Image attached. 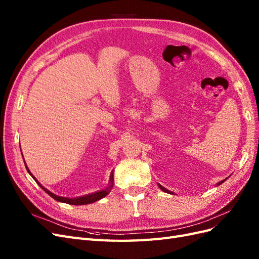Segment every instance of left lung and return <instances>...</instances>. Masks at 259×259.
<instances>
[{
  "label": "left lung",
  "instance_id": "1",
  "mask_svg": "<svg viewBox=\"0 0 259 259\" xmlns=\"http://www.w3.org/2000/svg\"><path fill=\"white\" fill-rule=\"evenodd\" d=\"M225 180H226V179H225ZM225 180H223V182H221V183H218V185H222V184H223V183L225 182ZM159 187H160V189H161V190H163L164 192H167V193H171L170 191H168L167 189H165V188H164V187H162L161 185H159ZM171 194H173V193H171Z\"/></svg>",
  "mask_w": 259,
  "mask_h": 259
}]
</instances>
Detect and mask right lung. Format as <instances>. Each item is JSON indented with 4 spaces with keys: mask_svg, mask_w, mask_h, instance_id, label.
Instances as JSON below:
<instances>
[{
    "mask_svg": "<svg viewBox=\"0 0 259 259\" xmlns=\"http://www.w3.org/2000/svg\"><path fill=\"white\" fill-rule=\"evenodd\" d=\"M26 168H27V170H28V173L33 177V175L30 173V170H29V168L27 167V165H26ZM34 178V177H33ZM35 179V178H34ZM36 183H37V180H36ZM38 185L41 186V188L42 189L48 193L49 195H51V197L54 199V200H56V201H59V202H62V203H67V204H71V205H85V204H90V203H94V202H96V201H98V200H100V199H103V198H105L106 195L111 191V189H112V186H113V173L111 174V176H110V186H109L107 189H105V190H101V191H98V192H95V193H92V194H88V195H84V197H80V198H74V199H69V198H64V197H58V195H56V194H54V193H52L51 191H49L48 189H46V188H44L40 183H37Z\"/></svg>",
    "mask_w": 259,
    "mask_h": 259,
    "instance_id": "add662e5",
    "label": "right lung"
}]
</instances>
